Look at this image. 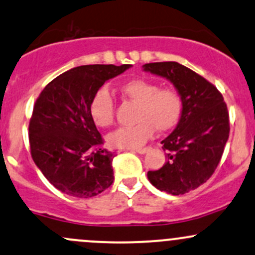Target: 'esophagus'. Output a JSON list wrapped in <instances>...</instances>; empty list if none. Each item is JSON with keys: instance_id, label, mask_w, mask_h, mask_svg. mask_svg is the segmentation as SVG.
<instances>
[{"instance_id": "esophagus-1", "label": "esophagus", "mask_w": 255, "mask_h": 255, "mask_svg": "<svg viewBox=\"0 0 255 255\" xmlns=\"http://www.w3.org/2000/svg\"><path fill=\"white\" fill-rule=\"evenodd\" d=\"M149 150L150 147H139V149H134V152H138L140 153V155H144V153H146Z\"/></svg>"}]
</instances>
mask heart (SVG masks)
<instances>
[{
  "mask_svg": "<svg viewBox=\"0 0 255 255\" xmlns=\"http://www.w3.org/2000/svg\"><path fill=\"white\" fill-rule=\"evenodd\" d=\"M121 92L133 102L138 103L134 123L121 127L108 136L115 149H133L144 144L157 132L172 129L179 122L183 110L181 98L174 89L159 88L152 81L133 78L121 86ZM89 115L98 127H109L114 121V100L110 92L100 88L94 93L89 104Z\"/></svg>",
  "mask_w": 255,
  "mask_h": 255,
  "instance_id": "b5f03b06",
  "label": "heart"
}]
</instances>
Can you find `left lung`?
<instances>
[{
	"mask_svg": "<svg viewBox=\"0 0 255 255\" xmlns=\"http://www.w3.org/2000/svg\"><path fill=\"white\" fill-rule=\"evenodd\" d=\"M144 71L168 80L183 102L175 129L162 140L167 161L147 179L156 189L184 195L206 183L222 158L230 125L224 98L211 82L175 61L149 63Z\"/></svg>",
	"mask_w": 255,
	"mask_h": 255,
	"instance_id": "obj_1",
	"label": "left lung"
}]
</instances>
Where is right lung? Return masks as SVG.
I'll list each match as a JSON object with an SVG mask.
<instances>
[{
    "instance_id": "right-lung-1",
    "label": "right lung",
    "mask_w": 255,
    "mask_h": 255,
    "mask_svg": "<svg viewBox=\"0 0 255 255\" xmlns=\"http://www.w3.org/2000/svg\"><path fill=\"white\" fill-rule=\"evenodd\" d=\"M130 66H77L50 81L36 100L29 125L32 159L64 194L89 198L113 184L115 155L102 146L89 104L106 81Z\"/></svg>"
}]
</instances>
